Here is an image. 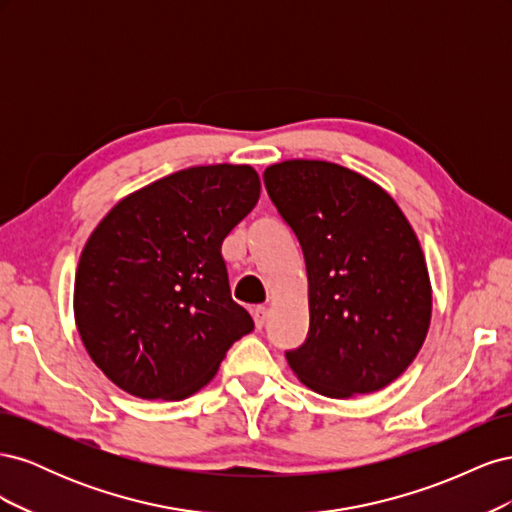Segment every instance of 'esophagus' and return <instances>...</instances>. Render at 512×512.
Returning a JSON list of instances; mask_svg holds the SVG:
<instances>
[{"instance_id": "34e87169", "label": "esophagus", "mask_w": 512, "mask_h": 512, "mask_svg": "<svg viewBox=\"0 0 512 512\" xmlns=\"http://www.w3.org/2000/svg\"><path fill=\"white\" fill-rule=\"evenodd\" d=\"M252 316H254L256 327H258V329H262V327H265V322H267V307L256 305V307L252 309Z\"/></svg>"}]
</instances>
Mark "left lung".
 <instances>
[{
    "label": "left lung",
    "instance_id": "obj_1",
    "mask_svg": "<svg viewBox=\"0 0 512 512\" xmlns=\"http://www.w3.org/2000/svg\"><path fill=\"white\" fill-rule=\"evenodd\" d=\"M262 179L307 267L309 331L284 352L290 369L335 399L384 389L414 361L431 318L427 265L406 215L339 164L288 160Z\"/></svg>",
    "mask_w": 512,
    "mask_h": 512
}]
</instances>
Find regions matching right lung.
Returning <instances> with one entry per match:
<instances>
[{"label":"right lung","mask_w":512,"mask_h":512,"mask_svg":"<svg viewBox=\"0 0 512 512\" xmlns=\"http://www.w3.org/2000/svg\"><path fill=\"white\" fill-rule=\"evenodd\" d=\"M258 198L252 166H192L126 196L91 232L74 318L89 356L119 389L190 397L254 331L230 297L222 243Z\"/></svg>","instance_id":"add662e5"}]
</instances>
